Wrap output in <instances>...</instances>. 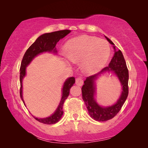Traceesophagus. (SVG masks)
<instances>
[{"instance_id":"esophagus-1","label":"esophagus","mask_w":148,"mask_h":148,"mask_svg":"<svg viewBox=\"0 0 148 148\" xmlns=\"http://www.w3.org/2000/svg\"><path fill=\"white\" fill-rule=\"evenodd\" d=\"M83 79H82V77H78L76 79V84L79 86H82L83 85Z\"/></svg>"}]
</instances>
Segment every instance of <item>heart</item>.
<instances>
[{"instance_id":"b5f03b06","label":"heart","mask_w":148,"mask_h":148,"mask_svg":"<svg viewBox=\"0 0 148 148\" xmlns=\"http://www.w3.org/2000/svg\"><path fill=\"white\" fill-rule=\"evenodd\" d=\"M64 48L69 61L82 62L84 71L89 73L99 71L106 63L110 54V46L106 41L88 35L71 39Z\"/></svg>"}]
</instances>
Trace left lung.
Wrapping results in <instances>:
<instances>
[{
	"label": "left lung",
	"mask_w": 148,
	"mask_h": 148,
	"mask_svg": "<svg viewBox=\"0 0 148 148\" xmlns=\"http://www.w3.org/2000/svg\"><path fill=\"white\" fill-rule=\"evenodd\" d=\"M105 37L110 44L114 45L108 38ZM114 48L115 50L114 54L108 66L105 67L99 73L87 77L84 81V85L82 87V98L86 105L89 114L92 119L98 121H106L116 116L121 109L129 94V71L126 62L122 52L119 49H116L115 46H114ZM107 71L114 72L122 84L123 91L116 104L108 107H102L97 104L94 99L96 92L95 80L101 74Z\"/></svg>",
	"instance_id": "obj_1"
}]
</instances>
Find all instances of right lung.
I'll list each match as a JSON object with an SVG mask.
<instances>
[{
  "label": "right lung",
  "mask_w": 148,
  "mask_h": 148,
  "mask_svg": "<svg viewBox=\"0 0 148 148\" xmlns=\"http://www.w3.org/2000/svg\"><path fill=\"white\" fill-rule=\"evenodd\" d=\"M71 31L70 30H62V31H55L49 33H46L40 36L36 40L33 44L30 46L27 50L25 53L22 59L21 66H20V97L22 99V101H24L22 96V81L23 77L26 74V67L30 64L35 57L38 54L44 53V52H52V53H57L56 44L60 40L69 34ZM75 83L74 77H71L67 79L64 83L63 87L62 89V98L61 102L57 108L56 111L51 116L46 118H37L34 117V119L37 121L46 125L55 124L58 122L61 119V117L63 114V104L65 100L69 95L70 89Z\"/></svg>",
  "instance_id": "right-lung-1"
}]
</instances>
